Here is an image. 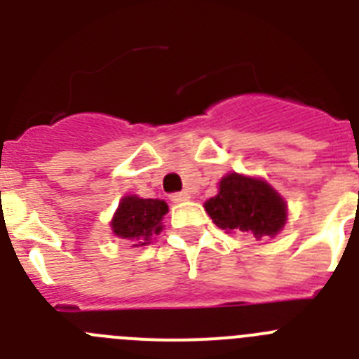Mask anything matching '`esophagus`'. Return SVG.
<instances>
[{
    "mask_svg": "<svg viewBox=\"0 0 359 359\" xmlns=\"http://www.w3.org/2000/svg\"><path fill=\"white\" fill-rule=\"evenodd\" d=\"M190 194L189 192H176V194H170V201L172 203H183V201H189Z\"/></svg>",
    "mask_w": 359,
    "mask_h": 359,
    "instance_id": "1",
    "label": "esophagus"
}]
</instances>
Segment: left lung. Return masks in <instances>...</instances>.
Masks as SVG:
<instances>
[{
    "mask_svg": "<svg viewBox=\"0 0 359 359\" xmlns=\"http://www.w3.org/2000/svg\"><path fill=\"white\" fill-rule=\"evenodd\" d=\"M215 226L257 241L275 237L287 219L286 201L261 177L230 172L219 182L217 196L205 203Z\"/></svg>",
    "mask_w": 359,
    "mask_h": 359,
    "instance_id": "left-lung-1",
    "label": "left lung"
}]
</instances>
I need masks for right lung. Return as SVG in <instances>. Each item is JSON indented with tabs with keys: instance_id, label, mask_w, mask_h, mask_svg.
Returning <instances> with one entry per match:
<instances>
[{
	"instance_id": "obj_1",
	"label": "right lung",
	"mask_w": 359,
	"mask_h": 359,
	"mask_svg": "<svg viewBox=\"0 0 359 359\" xmlns=\"http://www.w3.org/2000/svg\"><path fill=\"white\" fill-rule=\"evenodd\" d=\"M169 212L161 199H144L138 196H126L118 203L111 230L120 239L133 241V246H145L163 230V215Z\"/></svg>"
}]
</instances>
